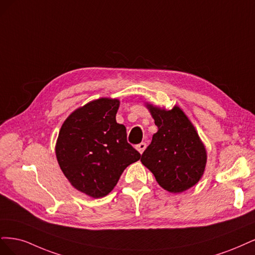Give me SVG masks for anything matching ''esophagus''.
Listing matches in <instances>:
<instances>
[{"label": "esophagus", "mask_w": 255, "mask_h": 255, "mask_svg": "<svg viewBox=\"0 0 255 255\" xmlns=\"http://www.w3.org/2000/svg\"><path fill=\"white\" fill-rule=\"evenodd\" d=\"M146 146H147V145H146V143L142 142V143H139L138 145H136V146H135V148H136V150H137L139 153L142 154V153L144 152V150L146 149Z\"/></svg>", "instance_id": "obj_1"}]
</instances>
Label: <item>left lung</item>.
Here are the masks:
<instances>
[{
    "label": "left lung",
    "mask_w": 255,
    "mask_h": 255,
    "mask_svg": "<svg viewBox=\"0 0 255 255\" xmlns=\"http://www.w3.org/2000/svg\"><path fill=\"white\" fill-rule=\"evenodd\" d=\"M158 131L141 162L159 185L169 193H182L199 182L207 165V149L192 122L179 106L172 109L146 103Z\"/></svg>",
    "instance_id": "8db88e82"
}]
</instances>
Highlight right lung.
I'll use <instances>...</instances> for the list:
<instances>
[{"instance_id":"add662e5","label":"right lung","mask_w":255,"mask_h":255,"mask_svg":"<svg viewBox=\"0 0 255 255\" xmlns=\"http://www.w3.org/2000/svg\"><path fill=\"white\" fill-rule=\"evenodd\" d=\"M118 98L102 97L74 110L63 122L55 152L63 175L77 191L102 198L125 168L141 158L117 123Z\"/></svg>"}]
</instances>
